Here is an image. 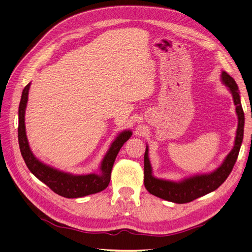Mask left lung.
Listing matches in <instances>:
<instances>
[{"instance_id": "8db88e82", "label": "left lung", "mask_w": 252, "mask_h": 252, "mask_svg": "<svg viewBox=\"0 0 252 252\" xmlns=\"http://www.w3.org/2000/svg\"><path fill=\"white\" fill-rule=\"evenodd\" d=\"M221 81L222 84L227 87V89L231 92L238 119L236 136L235 140H234V146L232 150L227 154L223 162L221 163V165L216 168L215 171L206 174L193 175V176L186 177L179 181H173L157 178L154 176L153 167H151L148 155L149 149L148 146H146V151L144 156V184L145 188L153 195L177 204L189 203L197 197L206 195L208 193L218 189L232 172L243 143L245 115L241 103L238 86L235 83V80L226 72L222 71Z\"/></svg>"}]
</instances>
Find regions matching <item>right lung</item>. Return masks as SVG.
<instances>
[{"mask_svg":"<svg viewBox=\"0 0 252 252\" xmlns=\"http://www.w3.org/2000/svg\"><path fill=\"white\" fill-rule=\"evenodd\" d=\"M30 86L31 83L28 84L22 91L18 110V142L20 153L30 172L42 183L48 186L57 194L67 198L83 197L106 189L109 185L110 173H112L116 157L124 144L132 136V131L125 130L120 132L114 142L110 144L106 155L104 156L101 162L99 174L91 173L87 175H74L47 165L33 155L27 137L25 115Z\"/></svg>","mask_w":252,"mask_h":252,"instance_id":"1","label":"right lung"}]
</instances>
